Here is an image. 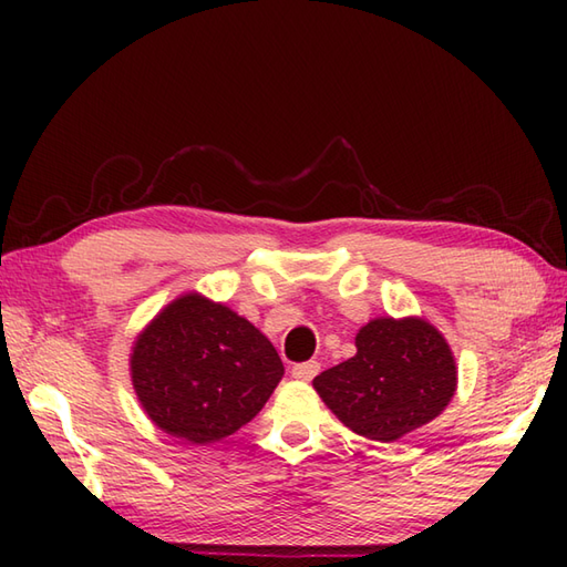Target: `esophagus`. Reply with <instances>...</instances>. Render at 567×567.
Here are the masks:
<instances>
[{"instance_id": "34e87169", "label": "esophagus", "mask_w": 567, "mask_h": 567, "mask_svg": "<svg viewBox=\"0 0 567 567\" xmlns=\"http://www.w3.org/2000/svg\"><path fill=\"white\" fill-rule=\"evenodd\" d=\"M319 370H321V363H317V360H307V363H297V365L292 368V378H295V380L309 382L311 378L317 375Z\"/></svg>"}]
</instances>
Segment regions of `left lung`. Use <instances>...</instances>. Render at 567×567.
I'll list each match as a JSON object with an SVG mask.
<instances>
[{
    "label": "left lung",
    "instance_id": "8db88e82",
    "mask_svg": "<svg viewBox=\"0 0 567 567\" xmlns=\"http://www.w3.org/2000/svg\"><path fill=\"white\" fill-rule=\"evenodd\" d=\"M355 348L353 358L315 378V390L358 436L392 443L453 400L455 358L429 321L372 319L358 331Z\"/></svg>",
    "mask_w": 567,
    "mask_h": 567
}]
</instances>
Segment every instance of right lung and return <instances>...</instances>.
Returning a JSON list of instances; mask_svg holds the SVG:
<instances>
[{
	"mask_svg": "<svg viewBox=\"0 0 567 567\" xmlns=\"http://www.w3.org/2000/svg\"><path fill=\"white\" fill-rule=\"evenodd\" d=\"M282 375L275 346L248 319L197 292L167 305L131 353L143 412L165 433L197 445L246 426Z\"/></svg>",
	"mask_w": 567,
	"mask_h": 567,
	"instance_id": "right-lung-1",
	"label": "right lung"
}]
</instances>
